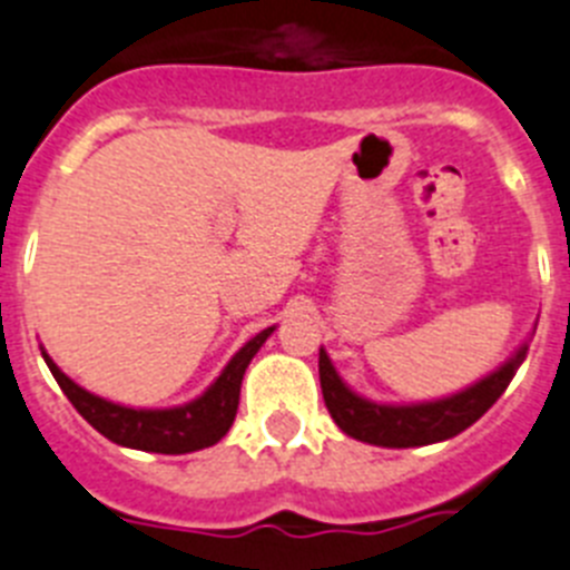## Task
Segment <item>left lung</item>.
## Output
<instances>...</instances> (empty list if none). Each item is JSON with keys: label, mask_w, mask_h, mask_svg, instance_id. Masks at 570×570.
Listing matches in <instances>:
<instances>
[{"label": "left lung", "mask_w": 570, "mask_h": 570, "mask_svg": "<svg viewBox=\"0 0 570 570\" xmlns=\"http://www.w3.org/2000/svg\"><path fill=\"white\" fill-rule=\"evenodd\" d=\"M524 356H528V344H521L515 356L507 358L499 371H492L481 382L452 396H443V400H432V403L391 405L358 396L356 391L344 385L324 347L318 351V380H322L324 405H327L330 417L336 420L344 434L385 449L429 446V443L455 438L463 429H470L475 420L484 417L492 403L504 394Z\"/></svg>", "instance_id": "left-lung-1"}]
</instances>
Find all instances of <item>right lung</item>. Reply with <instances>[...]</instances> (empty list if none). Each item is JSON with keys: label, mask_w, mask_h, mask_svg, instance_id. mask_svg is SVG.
<instances>
[{"label": "right lung", "mask_w": 570, "mask_h": 570, "mask_svg": "<svg viewBox=\"0 0 570 570\" xmlns=\"http://www.w3.org/2000/svg\"><path fill=\"white\" fill-rule=\"evenodd\" d=\"M272 330L275 327H266L255 338H248L203 396H196L185 405H174V409H130V405L109 403L104 396L89 394L78 382L69 380L46 351H42V358H46L57 385L69 396V403L78 409L80 417L92 429H98L104 438L118 446L141 449V452L185 455V452L214 446L217 440L226 438L237 405H240L243 374L263 347V342L272 336Z\"/></svg>", "instance_id": "1"}]
</instances>
